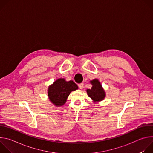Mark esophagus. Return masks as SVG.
Here are the masks:
<instances>
[{
    "label": "esophagus",
    "mask_w": 153,
    "mask_h": 153,
    "mask_svg": "<svg viewBox=\"0 0 153 153\" xmlns=\"http://www.w3.org/2000/svg\"><path fill=\"white\" fill-rule=\"evenodd\" d=\"M78 86H79V88L80 90H82V89H83V83H80V84L78 85Z\"/></svg>",
    "instance_id": "1"
}]
</instances>
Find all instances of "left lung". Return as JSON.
Segmentation results:
<instances>
[{
  "instance_id": "obj_1",
  "label": "left lung",
  "mask_w": 153,
  "mask_h": 153,
  "mask_svg": "<svg viewBox=\"0 0 153 153\" xmlns=\"http://www.w3.org/2000/svg\"><path fill=\"white\" fill-rule=\"evenodd\" d=\"M90 83L92 85V87L91 89L86 90L87 94L94 103L102 101L106 96V93L99 80L97 79H95L90 80Z\"/></svg>"
}]
</instances>
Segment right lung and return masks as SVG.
<instances>
[{"label":"right lung","mask_w":153,"mask_h":153,"mask_svg":"<svg viewBox=\"0 0 153 153\" xmlns=\"http://www.w3.org/2000/svg\"><path fill=\"white\" fill-rule=\"evenodd\" d=\"M77 89V85L73 80L67 81L64 78H59L48 86V96L54 106H61L66 103L70 93Z\"/></svg>","instance_id":"add662e5"}]
</instances>
